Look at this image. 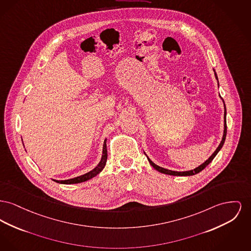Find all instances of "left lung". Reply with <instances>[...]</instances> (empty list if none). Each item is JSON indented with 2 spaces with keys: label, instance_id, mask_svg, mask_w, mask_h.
I'll return each instance as SVG.
<instances>
[{
  "label": "left lung",
  "instance_id": "1",
  "mask_svg": "<svg viewBox=\"0 0 251 251\" xmlns=\"http://www.w3.org/2000/svg\"><path fill=\"white\" fill-rule=\"evenodd\" d=\"M215 76H216V78H217V75H216V73H215ZM217 79H218V78H217ZM226 105H225V115H224V117H225V130H224V135H223V139H222L221 143H220V145L218 146V148L216 149V151L212 153V155L206 160V162L203 163L202 165H200L198 168H196V169H194V170H192V171H188V172H174V171H170V170L164 169V168H161V167L155 165L154 163L152 162V161H151V160L148 158L149 162H150V164H151L156 171H158V172H160V173H162V174H165V175L178 176H194V175H196V174H199L201 171H203V170L206 168V166H207L209 163L213 160V158L216 156V154L218 153V151L221 150V148L223 147V145H224V142H225L226 136Z\"/></svg>",
  "mask_w": 251,
  "mask_h": 251
}]
</instances>
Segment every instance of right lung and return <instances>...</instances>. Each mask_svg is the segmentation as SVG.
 Returning a JSON list of instances; mask_svg holds the SVG:
<instances>
[{
	"label": "right lung",
	"mask_w": 251,
	"mask_h": 251,
	"mask_svg": "<svg viewBox=\"0 0 251 251\" xmlns=\"http://www.w3.org/2000/svg\"><path fill=\"white\" fill-rule=\"evenodd\" d=\"M107 161V149H106V140H104L103 143V152H102V158L100 160V164L97 166V168H95L93 171L89 172L87 174L80 176L78 177H75L73 179H68V180H63V181H58V180H54L57 183H60V184H77V183H81V182H85L89 179L93 178V177L98 176L105 167V164Z\"/></svg>",
	"instance_id": "add662e5"
}]
</instances>
